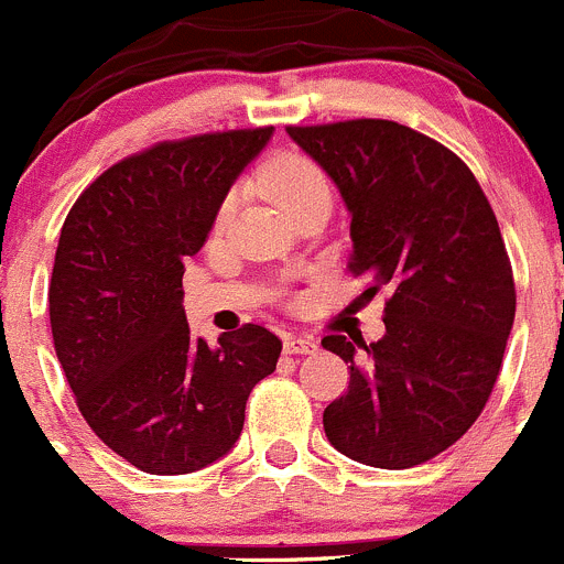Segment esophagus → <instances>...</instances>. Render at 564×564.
I'll use <instances>...</instances> for the list:
<instances>
[{
    "label": "esophagus",
    "instance_id": "1",
    "mask_svg": "<svg viewBox=\"0 0 564 564\" xmlns=\"http://www.w3.org/2000/svg\"><path fill=\"white\" fill-rule=\"evenodd\" d=\"M318 351V340L310 335H288L285 337V354H315Z\"/></svg>",
    "mask_w": 564,
    "mask_h": 564
}]
</instances>
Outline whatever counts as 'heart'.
I'll return each instance as SVG.
<instances>
[{
	"instance_id": "heart-1",
	"label": "heart",
	"mask_w": 564,
	"mask_h": 564,
	"mask_svg": "<svg viewBox=\"0 0 564 564\" xmlns=\"http://www.w3.org/2000/svg\"><path fill=\"white\" fill-rule=\"evenodd\" d=\"M260 185L288 216L313 198H329V180H326L324 169L299 152L273 154L262 165ZM229 213H232V196L218 210V224L227 221Z\"/></svg>"
}]
</instances>
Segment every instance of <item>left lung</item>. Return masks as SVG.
<instances>
[{"label":"left lung","mask_w":564,"mask_h":564,"mask_svg":"<svg viewBox=\"0 0 564 564\" xmlns=\"http://www.w3.org/2000/svg\"><path fill=\"white\" fill-rule=\"evenodd\" d=\"M329 174L351 216V268L390 288L384 337L326 335L351 382L324 432L371 468L421 465L485 410L514 321L501 229L468 165L395 121L288 127Z\"/></svg>","instance_id":"1"}]
</instances>
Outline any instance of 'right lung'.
<instances>
[{"label": "right lung", "instance_id": "add662e5", "mask_svg": "<svg viewBox=\"0 0 564 564\" xmlns=\"http://www.w3.org/2000/svg\"><path fill=\"white\" fill-rule=\"evenodd\" d=\"M273 127L158 143L107 169L74 202L50 285L55 351L107 448L154 476L232 452L251 388L276 371L265 326L191 335L185 260L205 246L240 171Z\"/></svg>", "mask_w": 564, "mask_h": 564}]
</instances>
